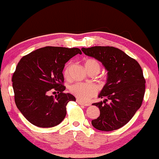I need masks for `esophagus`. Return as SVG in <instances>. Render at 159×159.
I'll return each mask as SVG.
<instances>
[{
  "label": "esophagus",
  "instance_id": "esophagus-1",
  "mask_svg": "<svg viewBox=\"0 0 159 159\" xmlns=\"http://www.w3.org/2000/svg\"><path fill=\"white\" fill-rule=\"evenodd\" d=\"M77 102L78 104L81 105H84V106H89V105H90L89 103H87V102H83L81 100H79V99H77Z\"/></svg>",
  "mask_w": 159,
  "mask_h": 159
}]
</instances>
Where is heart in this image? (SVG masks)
<instances>
[{
  "label": "heart",
  "instance_id": "b5f03b06",
  "mask_svg": "<svg viewBox=\"0 0 159 159\" xmlns=\"http://www.w3.org/2000/svg\"><path fill=\"white\" fill-rule=\"evenodd\" d=\"M84 66L88 71L91 69H96L99 72L100 68H101L98 61L95 59H92V58L86 61ZM70 69V65L66 66V68H65L64 75H65L66 77H69ZM69 91L75 97H77V98L80 100H82V101H87V100L89 99L91 97L95 96L96 93V87L93 84H89V83H75V84L70 86Z\"/></svg>",
  "mask_w": 159,
  "mask_h": 159
}]
</instances>
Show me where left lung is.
Returning <instances> with one entry per match:
<instances>
[{"instance_id":"left-lung-1","label":"left lung","mask_w":159,"mask_h":159,"mask_svg":"<svg viewBox=\"0 0 159 159\" xmlns=\"http://www.w3.org/2000/svg\"><path fill=\"white\" fill-rule=\"evenodd\" d=\"M82 51L101 62L107 71L106 84L98 94L104 101L92 104L99 108L100 116L91 124L102 131L120 129L132 119L143 102L145 91L143 70L135 59L114 47H83Z\"/></svg>"}]
</instances>
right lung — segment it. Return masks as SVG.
Wrapping results in <instances>:
<instances>
[{
	"label": "right lung",
	"instance_id": "right-lung-1",
	"mask_svg": "<svg viewBox=\"0 0 159 159\" xmlns=\"http://www.w3.org/2000/svg\"><path fill=\"white\" fill-rule=\"evenodd\" d=\"M78 48L45 47L24 56L12 76L16 107L30 123L40 128L54 127L66 115V105L75 101L72 94L64 93L63 70L66 63L77 54ZM50 91H57L55 97Z\"/></svg>",
	"mask_w": 159,
	"mask_h": 159
}]
</instances>
